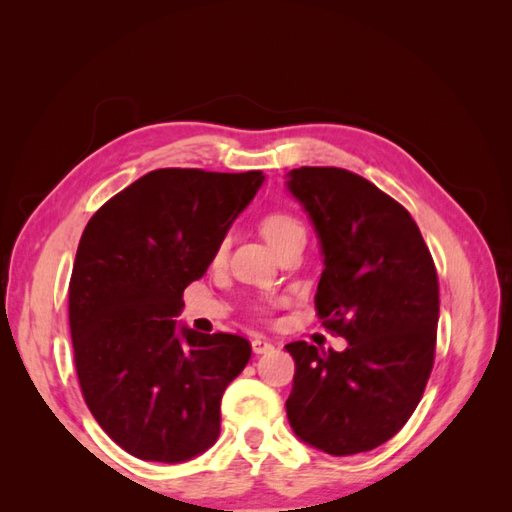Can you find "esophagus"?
<instances>
[{
    "label": "esophagus",
    "mask_w": 512,
    "mask_h": 512,
    "mask_svg": "<svg viewBox=\"0 0 512 512\" xmlns=\"http://www.w3.org/2000/svg\"><path fill=\"white\" fill-rule=\"evenodd\" d=\"M252 350H254V354H265V352L273 350V344L265 337H256L252 342Z\"/></svg>",
    "instance_id": "esophagus-1"
}]
</instances>
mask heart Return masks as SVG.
Masks as SVG:
<instances>
[{
    "mask_svg": "<svg viewBox=\"0 0 512 512\" xmlns=\"http://www.w3.org/2000/svg\"><path fill=\"white\" fill-rule=\"evenodd\" d=\"M260 232H262V237L271 243L273 250H277V247H280L286 239L297 235V232H303V226L297 218H292V215L282 213V211H273L262 218ZM224 252H226V241H222L218 245V250H215V260L224 258Z\"/></svg>",
    "mask_w": 512,
    "mask_h": 512,
    "instance_id": "1",
    "label": "heart"
}]
</instances>
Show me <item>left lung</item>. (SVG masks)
<instances>
[{
	"instance_id": "left-lung-1",
	"label": "left lung",
	"mask_w": 512,
	"mask_h": 512,
	"mask_svg": "<svg viewBox=\"0 0 512 512\" xmlns=\"http://www.w3.org/2000/svg\"><path fill=\"white\" fill-rule=\"evenodd\" d=\"M320 241L318 318L344 352L307 342L294 359L286 414L322 453L346 457L391 440L427 386L440 316L438 273L412 215L374 183L333 166L286 175Z\"/></svg>"
}]
</instances>
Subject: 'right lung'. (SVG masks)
Wrapping results in <instances>:
<instances>
[{"instance_id": "1", "label": "right lung", "mask_w": 512, "mask_h": 512, "mask_svg": "<svg viewBox=\"0 0 512 512\" xmlns=\"http://www.w3.org/2000/svg\"><path fill=\"white\" fill-rule=\"evenodd\" d=\"M262 181L260 170H151L85 226L68 290L76 374L98 425L138 459L181 463L220 436L222 395L252 346L173 318Z\"/></svg>"}]
</instances>
